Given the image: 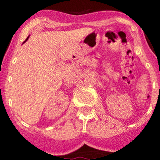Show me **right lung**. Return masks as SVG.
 <instances>
[{"label": "right lung", "instance_id": "obj_1", "mask_svg": "<svg viewBox=\"0 0 160 160\" xmlns=\"http://www.w3.org/2000/svg\"><path fill=\"white\" fill-rule=\"evenodd\" d=\"M28 38H29V36H28V38H26V40H25V41H24V43H25V42H26V41H27V40H28Z\"/></svg>", "mask_w": 160, "mask_h": 160}]
</instances>
